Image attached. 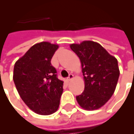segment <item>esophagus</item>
<instances>
[{"label":"esophagus","mask_w":134,"mask_h":134,"mask_svg":"<svg viewBox=\"0 0 134 134\" xmlns=\"http://www.w3.org/2000/svg\"><path fill=\"white\" fill-rule=\"evenodd\" d=\"M73 78H74V77H73V74H69L68 78H67V80H68V81H71V80H73Z\"/></svg>","instance_id":"34e87169"}]
</instances>
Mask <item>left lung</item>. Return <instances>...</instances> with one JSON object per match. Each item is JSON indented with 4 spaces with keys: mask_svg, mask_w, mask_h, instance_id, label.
<instances>
[{
    "mask_svg": "<svg viewBox=\"0 0 134 134\" xmlns=\"http://www.w3.org/2000/svg\"><path fill=\"white\" fill-rule=\"evenodd\" d=\"M70 47L80 59L85 82L84 91L76 97L77 102L85 110L99 109L116 89L120 73L117 59L93 41L71 44Z\"/></svg>",
    "mask_w": 134,
    "mask_h": 134,
    "instance_id": "left-lung-1",
    "label": "left lung"
}]
</instances>
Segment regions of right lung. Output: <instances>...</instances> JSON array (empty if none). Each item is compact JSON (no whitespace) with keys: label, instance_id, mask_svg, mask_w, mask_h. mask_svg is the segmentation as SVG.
I'll return each mask as SVG.
<instances>
[{"label":"right lung","instance_id":"right-lung-1","mask_svg":"<svg viewBox=\"0 0 134 134\" xmlns=\"http://www.w3.org/2000/svg\"><path fill=\"white\" fill-rule=\"evenodd\" d=\"M58 44H35L15 63L13 80L26 105L40 115H50L59 109L63 81L56 77L51 60Z\"/></svg>","mask_w":134,"mask_h":134}]
</instances>
